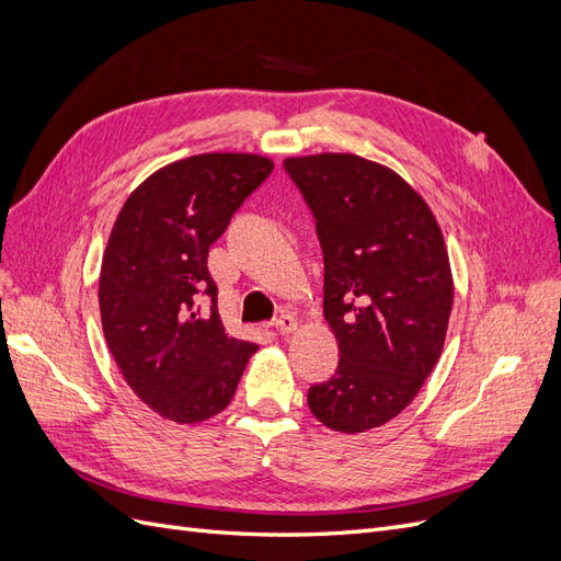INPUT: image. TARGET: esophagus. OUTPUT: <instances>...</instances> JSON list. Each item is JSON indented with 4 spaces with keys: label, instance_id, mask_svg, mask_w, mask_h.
<instances>
[{
    "label": "esophagus",
    "instance_id": "obj_1",
    "mask_svg": "<svg viewBox=\"0 0 561 561\" xmlns=\"http://www.w3.org/2000/svg\"><path fill=\"white\" fill-rule=\"evenodd\" d=\"M297 318L295 316H290V313H280L276 320H274V328H276V332H280V334H290V332H295L297 330Z\"/></svg>",
    "mask_w": 561,
    "mask_h": 561
}]
</instances>
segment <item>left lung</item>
<instances>
[{
	"label": "left lung",
	"mask_w": 561,
	"mask_h": 561,
	"mask_svg": "<svg viewBox=\"0 0 561 561\" xmlns=\"http://www.w3.org/2000/svg\"><path fill=\"white\" fill-rule=\"evenodd\" d=\"M316 219L325 260L322 313L339 342L309 410L339 433L398 416L445 346L454 285L431 208L388 168L355 154L285 159Z\"/></svg>",
	"instance_id": "obj_1"
}]
</instances>
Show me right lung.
I'll use <instances>...</instances> for the list:
<instances>
[{
    "instance_id": "add662e5",
    "label": "right lung",
    "mask_w": 561,
    "mask_h": 561,
    "mask_svg": "<svg viewBox=\"0 0 561 561\" xmlns=\"http://www.w3.org/2000/svg\"><path fill=\"white\" fill-rule=\"evenodd\" d=\"M271 171L257 154L182 159L147 178L116 217L100 318L126 383L165 419L198 423L222 412L257 351L225 332L208 252Z\"/></svg>"
}]
</instances>
